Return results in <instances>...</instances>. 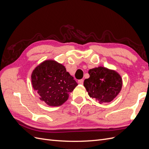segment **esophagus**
Here are the masks:
<instances>
[{"label":"esophagus","instance_id":"esophagus-1","mask_svg":"<svg viewBox=\"0 0 149 149\" xmlns=\"http://www.w3.org/2000/svg\"><path fill=\"white\" fill-rule=\"evenodd\" d=\"M78 84H83V83H84V80H83V79L78 80Z\"/></svg>","mask_w":149,"mask_h":149}]
</instances>
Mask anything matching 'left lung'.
<instances>
[{
  "instance_id": "left-lung-1",
  "label": "left lung",
  "mask_w": 149,
  "mask_h": 149,
  "mask_svg": "<svg viewBox=\"0 0 149 149\" xmlns=\"http://www.w3.org/2000/svg\"><path fill=\"white\" fill-rule=\"evenodd\" d=\"M89 78L84 81L89 96L100 104L110 102L118 95L123 87L121 76L114 70L99 66L88 71Z\"/></svg>"
}]
</instances>
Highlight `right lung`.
<instances>
[{"mask_svg": "<svg viewBox=\"0 0 149 149\" xmlns=\"http://www.w3.org/2000/svg\"><path fill=\"white\" fill-rule=\"evenodd\" d=\"M33 88L40 100L49 106H60L69 97L78 83L56 61L45 60L33 70L31 75Z\"/></svg>", "mask_w": 149, "mask_h": 149, "instance_id": "add662e5", "label": "right lung"}]
</instances>
